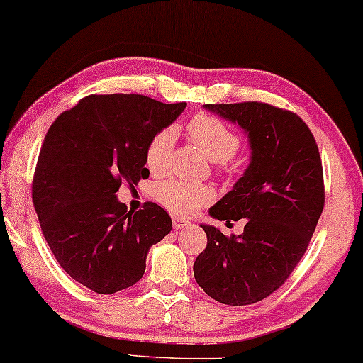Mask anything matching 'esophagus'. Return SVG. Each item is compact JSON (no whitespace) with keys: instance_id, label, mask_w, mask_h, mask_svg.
Instances as JSON below:
<instances>
[{"instance_id":"1","label":"esophagus","mask_w":363,"mask_h":363,"mask_svg":"<svg viewBox=\"0 0 363 363\" xmlns=\"http://www.w3.org/2000/svg\"><path fill=\"white\" fill-rule=\"evenodd\" d=\"M172 225H174L175 230H182V228H185V227L189 225V222L186 219H183V217L174 216V217H172Z\"/></svg>"}]
</instances>
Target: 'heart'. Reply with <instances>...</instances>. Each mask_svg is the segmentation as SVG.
Segmentation results:
<instances>
[{
	"mask_svg": "<svg viewBox=\"0 0 363 363\" xmlns=\"http://www.w3.org/2000/svg\"><path fill=\"white\" fill-rule=\"evenodd\" d=\"M188 136L209 160L224 164L240 149V138L224 121L209 113L194 115L186 125ZM175 143V128L167 126L150 138L146 147V165L152 174H162L169 165ZM155 196L165 208L177 214H193L214 199V191L206 185L183 180L159 183Z\"/></svg>",
	"mask_w": 363,
	"mask_h": 363,
	"instance_id": "obj_1",
	"label": "heart"
}]
</instances>
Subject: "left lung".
Masks as SVG:
<instances>
[{
    "mask_svg": "<svg viewBox=\"0 0 363 363\" xmlns=\"http://www.w3.org/2000/svg\"><path fill=\"white\" fill-rule=\"evenodd\" d=\"M206 110L248 135L252 160L243 177L209 209L219 220L247 219L242 235L201 225L208 245L193 271L198 286L225 305H252L291 276L325 208L318 146L298 115L263 102L208 104Z\"/></svg>",
    "mask_w": 363,
    "mask_h": 363,
    "instance_id": "obj_1",
    "label": "left lung"
}]
</instances>
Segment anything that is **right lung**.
Instances as JSON below:
<instances>
[{
	"label": "right lung",
	"instance_id": "right-lung-1",
	"mask_svg": "<svg viewBox=\"0 0 363 363\" xmlns=\"http://www.w3.org/2000/svg\"><path fill=\"white\" fill-rule=\"evenodd\" d=\"M185 107L138 94L87 96L50 126L33 174V208L60 266L91 291L135 286L149 248L170 233L165 209L146 203L133 213L116 191L149 177L150 138Z\"/></svg>",
	"mask_w": 363,
	"mask_h": 363
}]
</instances>
